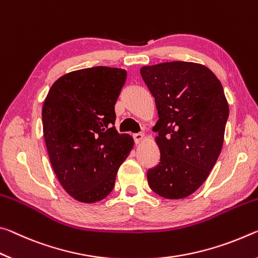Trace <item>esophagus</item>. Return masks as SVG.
<instances>
[{
	"mask_svg": "<svg viewBox=\"0 0 258 258\" xmlns=\"http://www.w3.org/2000/svg\"><path fill=\"white\" fill-rule=\"evenodd\" d=\"M134 139H135V143L136 144H139V143L143 142V139H144V134H135L134 135Z\"/></svg>",
	"mask_w": 258,
	"mask_h": 258,
	"instance_id": "1",
	"label": "esophagus"
}]
</instances>
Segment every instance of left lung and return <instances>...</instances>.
Here are the masks:
<instances>
[{
    "mask_svg": "<svg viewBox=\"0 0 258 258\" xmlns=\"http://www.w3.org/2000/svg\"><path fill=\"white\" fill-rule=\"evenodd\" d=\"M141 75L154 97L159 120L153 130L158 166L147 171L151 189L183 199L199 188L221 154L229 104L208 67L170 61L144 66Z\"/></svg>",
    "mask_w": 258,
    "mask_h": 258,
    "instance_id": "left-lung-1",
    "label": "left lung"
}]
</instances>
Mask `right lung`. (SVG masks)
Returning a JSON list of instances; mask_svg holds the SVG:
<instances>
[{
  "label": "right lung",
  "mask_w": 258,
  "mask_h": 258,
  "mask_svg": "<svg viewBox=\"0 0 258 258\" xmlns=\"http://www.w3.org/2000/svg\"><path fill=\"white\" fill-rule=\"evenodd\" d=\"M126 72L97 66L71 72L52 84L42 107L43 136L54 174L75 200L94 204L112 192L134 146L116 132L114 106Z\"/></svg>",
  "instance_id": "right-lung-1"
}]
</instances>
